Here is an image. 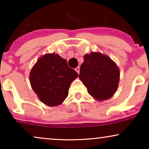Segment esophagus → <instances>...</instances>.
I'll return each instance as SVG.
<instances>
[{
	"instance_id": "34e87169",
	"label": "esophagus",
	"mask_w": 149,
	"mask_h": 149,
	"mask_svg": "<svg viewBox=\"0 0 149 149\" xmlns=\"http://www.w3.org/2000/svg\"><path fill=\"white\" fill-rule=\"evenodd\" d=\"M75 70L77 71V73H78V74H79V72H80V67L79 66H77L76 68H75Z\"/></svg>"
}]
</instances>
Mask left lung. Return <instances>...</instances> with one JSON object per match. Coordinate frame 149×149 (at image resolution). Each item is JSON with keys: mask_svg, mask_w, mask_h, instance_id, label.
<instances>
[{"mask_svg": "<svg viewBox=\"0 0 149 149\" xmlns=\"http://www.w3.org/2000/svg\"><path fill=\"white\" fill-rule=\"evenodd\" d=\"M79 77L89 95L97 101H103L111 98L117 91L120 70L110 57L93 52L84 56Z\"/></svg>", "mask_w": 149, "mask_h": 149, "instance_id": "8db88e82", "label": "left lung"}]
</instances>
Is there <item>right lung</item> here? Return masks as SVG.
Masks as SVG:
<instances>
[{"label":"right lung","mask_w":149,"mask_h":149,"mask_svg":"<svg viewBox=\"0 0 149 149\" xmlns=\"http://www.w3.org/2000/svg\"><path fill=\"white\" fill-rule=\"evenodd\" d=\"M78 76L76 71L69 68L65 59L51 53L38 59L30 70L29 80L39 100L53 107L65 100L71 83Z\"/></svg>","instance_id":"1"}]
</instances>
